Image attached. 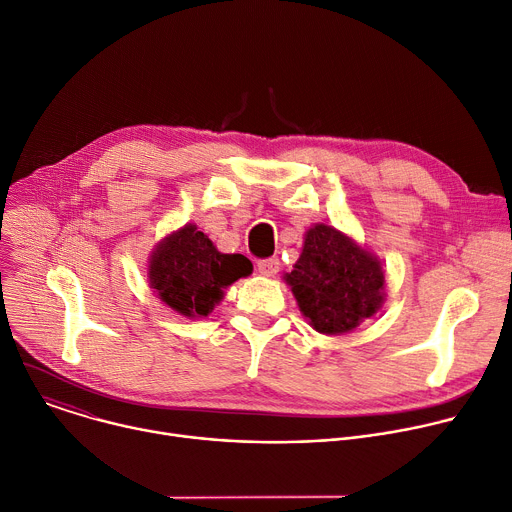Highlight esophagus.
<instances>
[{
    "instance_id": "esophagus-1",
    "label": "esophagus",
    "mask_w": 512,
    "mask_h": 512,
    "mask_svg": "<svg viewBox=\"0 0 512 512\" xmlns=\"http://www.w3.org/2000/svg\"><path fill=\"white\" fill-rule=\"evenodd\" d=\"M257 271L265 277H275L279 271V259L271 257V259H261L257 261Z\"/></svg>"
}]
</instances>
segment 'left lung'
<instances>
[{"instance_id": "left-lung-1", "label": "left lung", "mask_w": 512, "mask_h": 512, "mask_svg": "<svg viewBox=\"0 0 512 512\" xmlns=\"http://www.w3.org/2000/svg\"><path fill=\"white\" fill-rule=\"evenodd\" d=\"M381 259L332 225L306 231L302 255L283 281L308 324L326 336L356 330L385 304Z\"/></svg>"}]
</instances>
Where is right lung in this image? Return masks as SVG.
<instances>
[{
  "instance_id": "1",
  "label": "right lung",
  "mask_w": 512,
  "mask_h": 512,
  "mask_svg": "<svg viewBox=\"0 0 512 512\" xmlns=\"http://www.w3.org/2000/svg\"><path fill=\"white\" fill-rule=\"evenodd\" d=\"M251 273L253 263L245 255L221 253L192 223L156 243L148 261L154 294L188 320L206 318L223 302L225 289Z\"/></svg>"
}]
</instances>
